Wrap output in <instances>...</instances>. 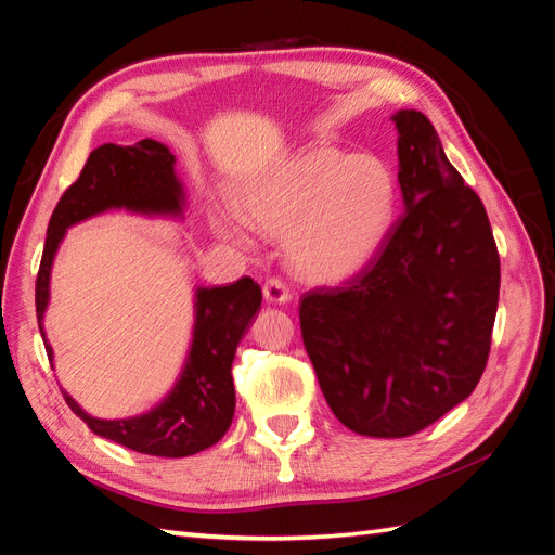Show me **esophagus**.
<instances>
[{
	"label": "esophagus",
	"mask_w": 555,
	"mask_h": 555,
	"mask_svg": "<svg viewBox=\"0 0 555 555\" xmlns=\"http://www.w3.org/2000/svg\"><path fill=\"white\" fill-rule=\"evenodd\" d=\"M264 298H267V302L284 305L291 300V288L281 279H269L264 284Z\"/></svg>",
	"instance_id": "obj_1"
}]
</instances>
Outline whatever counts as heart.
I'll return each mask as SVG.
<instances>
[{
  "label": "heart",
  "instance_id": "obj_1",
  "mask_svg": "<svg viewBox=\"0 0 555 555\" xmlns=\"http://www.w3.org/2000/svg\"><path fill=\"white\" fill-rule=\"evenodd\" d=\"M398 179L376 155L305 145L243 181L233 193L247 227L284 235L291 269L312 284H344L367 269L398 221ZM211 227L245 243L243 223L217 211Z\"/></svg>",
  "mask_w": 555,
  "mask_h": 555
}]
</instances>
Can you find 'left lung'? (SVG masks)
<instances>
[{
	"label": "left lung",
	"instance_id": "obj_1",
	"mask_svg": "<svg viewBox=\"0 0 555 555\" xmlns=\"http://www.w3.org/2000/svg\"><path fill=\"white\" fill-rule=\"evenodd\" d=\"M391 121L403 217L346 288L300 302L302 344L328 408L374 439L417 434L475 391L501 286L487 209L431 121L417 109Z\"/></svg>",
	"mask_w": 555,
	"mask_h": 555
}]
</instances>
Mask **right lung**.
<instances>
[{
    "label": "right lung",
    "mask_w": 555,
    "mask_h": 555,
    "mask_svg": "<svg viewBox=\"0 0 555 555\" xmlns=\"http://www.w3.org/2000/svg\"><path fill=\"white\" fill-rule=\"evenodd\" d=\"M185 188L176 176V157L157 140L135 145L107 143L90 152L78 181L59 199L47 227L44 253L35 284V308L44 350L54 364V350L44 336L50 305L52 264L66 231L104 211H131L140 217L183 219ZM262 305V288L250 276L229 286H199L193 298V338L179 379L155 408L133 417L100 420L82 410L66 391L68 408L92 434L159 457H185L215 446L231 427L235 388L231 364L241 338Z\"/></svg>",
    "instance_id": "1"
}]
</instances>
